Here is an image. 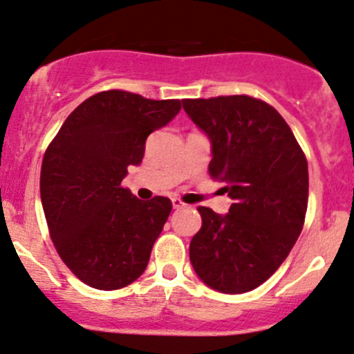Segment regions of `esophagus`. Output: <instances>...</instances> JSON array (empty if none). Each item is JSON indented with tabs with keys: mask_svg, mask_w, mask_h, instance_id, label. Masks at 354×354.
I'll return each instance as SVG.
<instances>
[{
	"mask_svg": "<svg viewBox=\"0 0 354 354\" xmlns=\"http://www.w3.org/2000/svg\"><path fill=\"white\" fill-rule=\"evenodd\" d=\"M171 202H173L174 209H183V207H187L183 202H181L180 198H173V200H171Z\"/></svg>",
	"mask_w": 354,
	"mask_h": 354,
	"instance_id": "34e87169",
	"label": "esophagus"
}]
</instances>
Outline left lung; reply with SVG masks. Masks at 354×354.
I'll return each instance as SVG.
<instances>
[{
  "instance_id": "8db88e82",
  "label": "left lung",
  "mask_w": 354,
  "mask_h": 354,
  "mask_svg": "<svg viewBox=\"0 0 354 354\" xmlns=\"http://www.w3.org/2000/svg\"><path fill=\"white\" fill-rule=\"evenodd\" d=\"M183 109L210 140V176L234 200L224 216L198 207L190 262L216 291H252L279 269L303 230L305 154L284 118L250 95L183 99Z\"/></svg>"
}]
</instances>
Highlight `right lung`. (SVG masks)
<instances>
[{
  "mask_svg": "<svg viewBox=\"0 0 354 354\" xmlns=\"http://www.w3.org/2000/svg\"><path fill=\"white\" fill-rule=\"evenodd\" d=\"M181 109L108 91L82 102L49 144L41 200L49 234L68 269L87 286L113 291L137 281L162 231L171 200H138L121 187L144 159L145 140Z\"/></svg>",
  "mask_w": 354,
  "mask_h": 354,
  "instance_id": "obj_1",
  "label": "right lung"
}]
</instances>
